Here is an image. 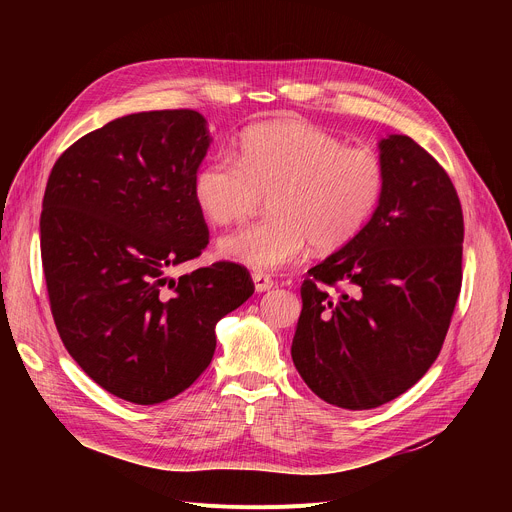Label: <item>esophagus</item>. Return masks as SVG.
Wrapping results in <instances>:
<instances>
[{"mask_svg": "<svg viewBox=\"0 0 512 512\" xmlns=\"http://www.w3.org/2000/svg\"><path fill=\"white\" fill-rule=\"evenodd\" d=\"M253 284H255V290L257 292H265V290H270V288H274V280L267 276V274H261V272H255L253 274Z\"/></svg>", "mask_w": 512, "mask_h": 512, "instance_id": "esophagus-1", "label": "esophagus"}]
</instances>
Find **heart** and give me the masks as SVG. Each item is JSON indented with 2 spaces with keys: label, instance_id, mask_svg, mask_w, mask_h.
Here are the masks:
<instances>
[{
  "label": "heart",
  "instance_id": "obj_1",
  "mask_svg": "<svg viewBox=\"0 0 512 512\" xmlns=\"http://www.w3.org/2000/svg\"><path fill=\"white\" fill-rule=\"evenodd\" d=\"M386 184L382 159L346 147L332 132L294 120L251 126L240 137L238 161L218 155L193 178L205 218L230 226L249 220L270 195V218L220 240V253L251 270L274 272L311 245H348L378 207Z\"/></svg>",
  "mask_w": 512,
  "mask_h": 512
}]
</instances>
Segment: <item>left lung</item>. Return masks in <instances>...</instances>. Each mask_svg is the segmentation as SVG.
Returning a JSON list of instances; mask_svg holds the SVG:
<instances>
[{
    "instance_id": "1",
    "label": "left lung",
    "mask_w": 512,
    "mask_h": 512,
    "mask_svg": "<svg viewBox=\"0 0 512 512\" xmlns=\"http://www.w3.org/2000/svg\"><path fill=\"white\" fill-rule=\"evenodd\" d=\"M380 159L382 199L348 245L309 270L290 348L305 384L351 411L423 378L463 282V209L444 168L405 134L382 139Z\"/></svg>"
}]
</instances>
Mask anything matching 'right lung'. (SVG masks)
<instances>
[{"mask_svg": "<svg viewBox=\"0 0 512 512\" xmlns=\"http://www.w3.org/2000/svg\"><path fill=\"white\" fill-rule=\"evenodd\" d=\"M195 110L107 122L53 166L41 211L51 315L70 357L110 394L157 405L207 369L215 324L255 292L218 261L170 278L207 247L193 178L209 149Z\"/></svg>", "mask_w": 512, "mask_h": 512, "instance_id": "1", "label": "right lung"}]
</instances>
